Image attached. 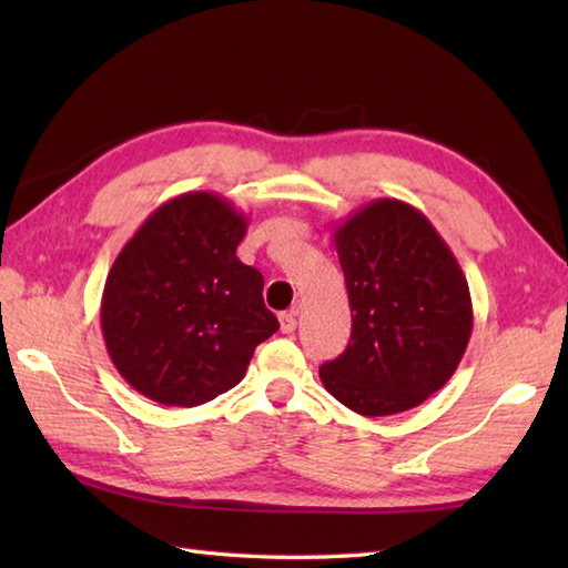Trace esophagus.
Returning <instances> with one entry per match:
<instances>
[{
  "label": "esophagus",
  "instance_id": "34e87169",
  "mask_svg": "<svg viewBox=\"0 0 568 568\" xmlns=\"http://www.w3.org/2000/svg\"><path fill=\"white\" fill-rule=\"evenodd\" d=\"M297 327V312H283L281 315V332L293 334Z\"/></svg>",
  "mask_w": 568,
  "mask_h": 568
}]
</instances>
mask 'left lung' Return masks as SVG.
Wrapping results in <instances>:
<instances>
[{"mask_svg": "<svg viewBox=\"0 0 568 568\" xmlns=\"http://www.w3.org/2000/svg\"><path fill=\"white\" fill-rule=\"evenodd\" d=\"M352 342L322 364L336 400L364 417L413 409L444 388L474 329L466 275L425 214L381 197L334 229Z\"/></svg>", "mask_w": 568, "mask_h": 568, "instance_id": "1", "label": "left lung"}]
</instances>
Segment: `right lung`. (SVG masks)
Listing matches in <instances>:
<instances>
[{"mask_svg": "<svg viewBox=\"0 0 568 568\" xmlns=\"http://www.w3.org/2000/svg\"><path fill=\"white\" fill-rule=\"evenodd\" d=\"M246 229L232 202L197 190L163 202L119 251L102 293V336L119 376L149 400H214L277 332L263 275L236 256Z\"/></svg>", "mask_w": 568, "mask_h": 568, "instance_id": "right-lung-1", "label": "right lung"}]
</instances>
